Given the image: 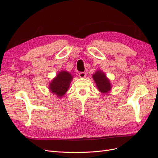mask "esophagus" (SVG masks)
I'll list each match as a JSON object with an SVG mask.
<instances>
[{
    "mask_svg": "<svg viewBox=\"0 0 158 158\" xmlns=\"http://www.w3.org/2000/svg\"><path fill=\"white\" fill-rule=\"evenodd\" d=\"M78 75L80 78H85V76H86V74L84 73V72H81V73H80L78 74Z\"/></svg>",
    "mask_w": 158,
    "mask_h": 158,
    "instance_id": "34e87169",
    "label": "esophagus"
}]
</instances>
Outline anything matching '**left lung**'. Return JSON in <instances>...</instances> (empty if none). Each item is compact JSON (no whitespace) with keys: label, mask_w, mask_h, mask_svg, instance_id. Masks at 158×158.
I'll return each instance as SVG.
<instances>
[{"label":"left lung","mask_w":158,"mask_h":158,"mask_svg":"<svg viewBox=\"0 0 158 158\" xmlns=\"http://www.w3.org/2000/svg\"><path fill=\"white\" fill-rule=\"evenodd\" d=\"M92 78L96 84V86L100 92L107 94L111 89L112 85L110 82V80L102 70L96 71V73L93 74Z\"/></svg>","instance_id":"8db88e82"}]
</instances>
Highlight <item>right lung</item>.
<instances>
[{
	"instance_id": "1",
	"label": "right lung",
	"mask_w": 158,
	"mask_h": 158,
	"mask_svg": "<svg viewBox=\"0 0 158 158\" xmlns=\"http://www.w3.org/2000/svg\"><path fill=\"white\" fill-rule=\"evenodd\" d=\"M73 77L69 72L62 70L49 84V89L57 97L62 98L67 92Z\"/></svg>"
}]
</instances>
